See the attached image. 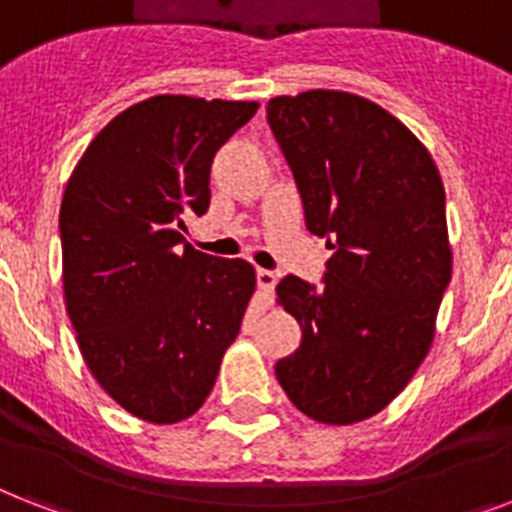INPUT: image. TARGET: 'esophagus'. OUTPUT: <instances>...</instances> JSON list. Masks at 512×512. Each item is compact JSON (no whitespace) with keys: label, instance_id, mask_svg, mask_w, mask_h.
<instances>
[{"label":"esophagus","instance_id":"obj_1","mask_svg":"<svg viewBox=\"0 0 512 512\" xmlns=\"http://www.w3.org/2000/svg\"><path fill=\"white\" fill-rule=\"evenodd\" d=\"M257 286H260V292H263L265 297L268 299L273 297V289H276V273L265 268L257 270Z\"/></svg>","mask_w":512,"mask_h":512}]
</instances>
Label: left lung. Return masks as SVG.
Segmentation results:
<instances>
[{
  "label": "left lung",
  "instance_id": "8db88e82",
  "mask_svg": "<svg viewBox=\"0 0 512 512\" xmlns=\"http://www.w3.org/2000/svg\"><path fill=\"white\" fill-rule=\"evenodd\" d=\"M310 234L326 236L323 284L278 281L302 342L278 384L318 423L384 410L418 371L450 286L442 176L429 149L371 99L313 89L268 102Z\"/></svg>",
  "mask_w": 512,
  "mask_h": 512
}]
</instances>
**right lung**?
<instances>
[{"label":"right lung","instance_id":"right-lung-1","mask_svg":"<svg viewBox=\"0 0 512 512\" xmlns=\"http://www.w3.org/2000/svg\"><path fill=\"white\" fill-rule=\"evenodd\" d=\"M257 107L144 99L94 136L62 197V289L78 347L141 421L197 413L255 294V268L197 252L186 220L207 213L215 152Z\"/></svg>","mask_w":512,"mask_h":512}]
</instances>
